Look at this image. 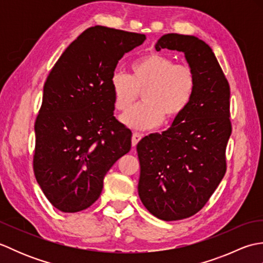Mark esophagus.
<instances>
[{
  "instance_id": "esophagus-1",
  "label": "esophagus",
  "mask_w": 263,
  "mask_h": 263,
  "mask_svg": "<svg viewBox=\"0 0 263 263\" xmlns=\"http://www.w3.org/2000/svg\"><path fill=\"white\" fill-rule=\"evenodd\" d=\"M141 138H142L141 133L133 132V135H132V147H136L137 144H138V142L141 140Z\"/></svg>"
}]
</instances>
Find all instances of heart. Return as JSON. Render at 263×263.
<instances>
[{"label":"heart","mask_w":263,"mask_h":263,"mask_svg":"<svg viewBox=\"0 0 263 263\" xmlns=\"http://www.w3.org/2000/svg\"><path fill=\"white\" fill-rule=\"evenodd\" d=\"M131 73L116 71L110 90L117 110L130 109L142 91V104L122 116L127 126L146 130L172 122L189 107L197 90V72L187 63H175L164 54L150 53L133 61Z\"/></svg>","instance_id":"obj_1"}]
</instances>
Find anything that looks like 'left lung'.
Listing matches in <instances>:
<instances>
[{"mask_svg":"<svg viewBox=\"0 0 263 263\" xmlns=\"http://www.w3.org/2000/svg\"><path fill=\"white\" fill-rule=\"evenodd\" d=\"M155 47L183 52L198 78L185 111L168 130L152 133L137 146L139 197L150 214L172 221L202 209L225 175L231 90L212 49L198 37L167 33Z\"/></svg>","mask_w":263,"mask_h":263,"instance_id":"obj_1","label":"left lung"}]
</instances>
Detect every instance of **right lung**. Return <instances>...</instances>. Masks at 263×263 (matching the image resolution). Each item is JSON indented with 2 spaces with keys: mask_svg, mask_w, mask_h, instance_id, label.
Returning <instances> with one entry per match:
<instances>
[{
  "mask_svg": "<svg viewBox=\"0 0 263 263\" xmlns=\"http://www.w3.org/2000/svg\"><path fill=\"white\" fill-rule=\"evenodd\" d=\"M142 33L88 28L49 72L35 122L33 173L55 208H89L115 161L130 152L132 132L114 116L110 77Z\"/></svg>",
  "mask_w": 263,
  "mask_h": 263,
  "instance_id": "obj_1",
  "label": "right lung"
}]
</instances>
